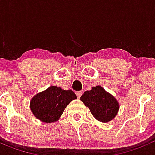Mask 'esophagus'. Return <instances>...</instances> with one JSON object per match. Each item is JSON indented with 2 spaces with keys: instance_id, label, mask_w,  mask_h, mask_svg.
<instances>
[{
  "instance_id": "1",
  "label": "esophagus",
  "mask_w": 155,
  "mask_h": 155,
  "mask_svg": "<svg viewBox=\"0 0 155 155\" xmlns=\"http://www.w3.org/2000/svg\"><path fill=\"white\" fill-rule=\"evenodd\" d=\"M76 96H77V97L79 98V97H80L82 96V94H83V92H82V91H77V92L76 93Z\"/></svg>"
}]
</instances>
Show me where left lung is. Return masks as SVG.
<instances>
[{"instance_id": "left-lung-1", "label": "left lung", "mask_w": 155, "mask_h": 155, "mask_svg": "<svg viewBox=\"0 0 155 155\" xmlns=\"http://www.w3.org/2000/svg\"><path fill=\"white\" fill-rule=\"evenodd\" d=\"M97 120L107 122L112 120L118 113L119 104L111 94L101 86L92 87L84 92L80 97Z\"/></svg>"}]
</instances>
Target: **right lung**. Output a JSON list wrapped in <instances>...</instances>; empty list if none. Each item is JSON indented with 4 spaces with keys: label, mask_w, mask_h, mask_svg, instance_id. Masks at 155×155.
I'll return each mask as SVG.
<instances>
[{
    "label": "right lung",
    "mask_w": 155,
    "mask_h": 155,
    "mask_svg": "<svg viewBox=\"0 0 155 155\" xmlns=\"http://www.w3.org/2000/svg\"><path fill=\"white\" fill-rule=\"evenodd\" d=\"M75 99L76 95L71 90L64 91L61 87L52 86L31 99L30 109L36 118L51 123L58 120L64 108Z\"/></svg>",
    "instance_id": "right-lung-1"
}]
</instances>
